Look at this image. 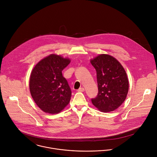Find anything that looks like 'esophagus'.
<instances>
[{"mask_svg":"<svg viewBox=\"0 0 157 157\" xmlns=\"http://www.w3.org/2000/svg\"><path fill=\"white\" fill-rule=\"evenodd\" d=\"M77 91H78V92H84V89H83V88H82V87H81V88L78 89Z\"/></svg>","mask_w":157,"mask_h":157,"instance_id":"34e87169","label":"esophagus"}]
</instances>
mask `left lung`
Listing matches in <instances>:
<instances>
[{"mask_svg": "<svg viewBox=\"0 0 157 157\" xmlns=\"http://www.w3.org/2000/svg\"><path fill=\"white\" fill-rule=\"evenodd\" d=\"M97 72L98 94L92 98L93 105L104 112H112L125 101L128 80L124 67L114 57L101 54L90 61Z\"/></svg>", "mask_w": 157, "mask_h": 157, "instance_id": "1", "label": "left lung"}]
</instances>
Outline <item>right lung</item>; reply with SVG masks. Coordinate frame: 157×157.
<instances>
[{
	"instance_id": "right-lung-1",
	"label": "right lung",
	"mask_w": 157,
	"mask_h": 157,
	"mask_svg": "<svg viewBox=\"0 0 157 157\" xmlns=\"http://www.w3.org/2000/svg\"><path fill=\"white\" fill-rule=\"evenodd\" d=\"M71 62L52 54L40 60L32 70L29 87L37 106L44 112L57 113L68 104L72 91L62 71Z\"/></svg>"
}]
</instances>
